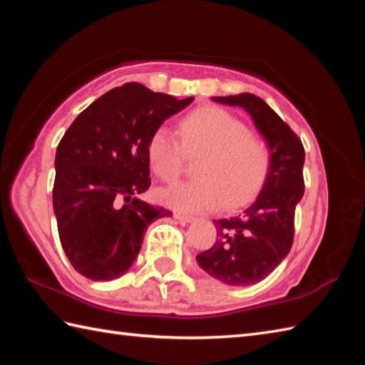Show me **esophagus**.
Segmentation results:
<instances>
[{"label": "esophagus", "mask_w": 365, "mask_h": 365, "mask_svg": "<svg viewBox=\"0 0 365 365\" xmlns=\"http://www.w3.org/2000/svg\"><path fill=\"white\" fill-rule=\"evenodd\" d=\"M174 218H175L178 222H191L192 220H195L191 215L182 213V212H175V213H174Z\"/></svg>", "instance_id": "esophagus-1"}]
</instances>
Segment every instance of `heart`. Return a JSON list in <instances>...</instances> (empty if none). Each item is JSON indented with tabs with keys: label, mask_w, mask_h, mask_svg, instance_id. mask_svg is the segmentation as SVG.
<instances>
[{
	"label": "heart",
	"mask_w": 365,
	"mask_h": 365,
	"mask_svg": "<svg viewBox=\"0 0 365 365\" xmlns=\"http://www.w3.org/2000/svg\"><path fill=\"white\" fill-rule=\"evenodd\" d=\"M178 133L182 143L173 130L160 127L147 143L152 170L168 183L182 175L185 155L199 157L195 180L160 191L163 204L190 213L222 205L234 210L257 195L271 166V149L237 115L216 106L200 108L182 119Z\"/></svg>",
	"instance_id": "obj_1"
}]
</instances>
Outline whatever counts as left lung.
Wrapping results in <instances>:
<instances>
[{
  "label": "left lung",
  "instance_id": "left-lung-1",
  "mask_svg": "<svg viewBox=\"0 0 365 365\" xmlns=\"http://www.w3.org/2000/svg\"><path fill=\"white\" fill-rule=\"evenodd\" d=\"M213 102L242 106L271 149V166L262 191L243 213L215 220V245L196 255L199 267L229 285L263 281L293 245L294 208L304 195V147L298 135L254 94L213 97Z\"/></svg>",
  "mask_w": 365,
  "mask_h": 365
}]
</instances>
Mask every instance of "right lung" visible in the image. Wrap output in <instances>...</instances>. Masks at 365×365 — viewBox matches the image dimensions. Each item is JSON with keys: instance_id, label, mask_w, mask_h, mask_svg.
Returning a JSON list of instances; mask_svg holds the SVG:
<instances>
[{"instance_id": "obj_1", "label": "right lung", "mask_w": 365, "mask_h": 365, "mask_svg": "<svg viewBox=\"0 0 365 365\" xmlns=\"http://www.w3.org/2000/svg\"><path fill=\"white\" fill-rule=\"evenodd\" d=\"M195 97L178 100L125 83L78 114L58 144L53 208L72 267L111 281L133 265L153 221L173 216L138 195L150 187L147 143Z\"/></svg>"}]
</instances>
